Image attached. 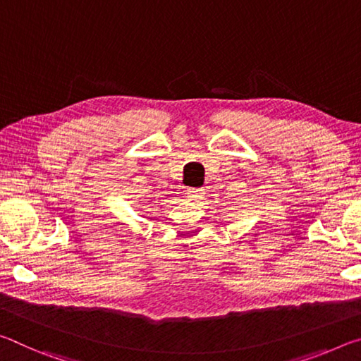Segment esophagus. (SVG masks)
Segmentation results:
<instances>
[{
	"mask_svg": "<svg viewBox=\"0 0 361 361\" xmlns=\"http://www.w3.org/2000/svg\"><path fill=\"white\" fill-rule=\"evenodd\" d=\"M188 195L192 200H199L205 195V189H202V188H188Z\"/></svg>",
	"mask_w": 361,
	"mask_h": 361,
	"instance_id": "34e87169",
	"label": "esophagus"
}]
</instances>
